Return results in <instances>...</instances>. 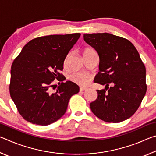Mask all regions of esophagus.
I'll return each mask as SVG.
<instances>
[{
	"label": "esophagus",
	"mask_w": 156,
	"mask_h": 156,
	"mask_svg": "<svg viewBox=\"0 0 156 156\" xmlns=\"http://www.w3.org/2000/svg\"><path fill=\"white\" fill-rule=\"evenodd\" d=\"M80 91H86V90H87V88H85V87H80Z\"/></svg>",
	"instance_id": "obj_1"
}]
</instances>
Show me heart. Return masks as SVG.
<instances>
[{
	"instance_id": "1",
	"label": "heart",
	"mask_w": 156,
	"mask_h": 156,
	"mask_svg": "<svg viewBox=\"0 0 156 156\" xmlns=\"http://www.w3.org/2000/svg\"><path fill=\"white\" fill-rule=\"evenodd\" d=\"M91 51H94V50L91 48H87L84 50L83 54L84 53ZM68 57L69 56H67V58H66V59L65 60V64H66V62L67 61ZM70 79L73 82V83L78 84L79 85L86 86L90 83L91 77L90 75L88 74V73H83V72H76V73H73V74L70 76Z\"/></svg>"
}]
</instances>
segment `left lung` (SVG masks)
Here are the masks:
<instances>
[{"label":"left lung","instance_id":"8db88e82","mask_svg":"<svg viewBox=\"0 0 156 156\" xmlns=\"http://www.w3.org/2000/svg\"><path fill=\"white\" fill-rule=\"evenodd\" d=\"M83 38L99 56L94 83L105 85V89L96 90L97 99L90 103L91 112L107 122L128 119L147 91L146 69L139 53L130 41L112 34H84Z\"/></svg>","mask_w":156,"mask_h":156}]
</instances>
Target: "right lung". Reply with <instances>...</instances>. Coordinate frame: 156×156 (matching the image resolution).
<instances>
[{"label": "right lung", "mask_w": 156, "mask_h": 156, "mask_svg": "<svg viewBox=\"0 0 156 156\" xmlns=\"http://www.w3.org/2000/svg\"><path fill=\"white\" fill-rule=\"evenodd\" d=\"M80 36V33H75L34 38L23 47L14 60L10 96L25 120L46 126L65 113L69 100L78 93L79 87L68 80L59 83L55 92L51 88L56 78L64 80L59 72L63 69L66 56Z\"/></svg>", "instance_id": "add662e5"}]
</instances>
